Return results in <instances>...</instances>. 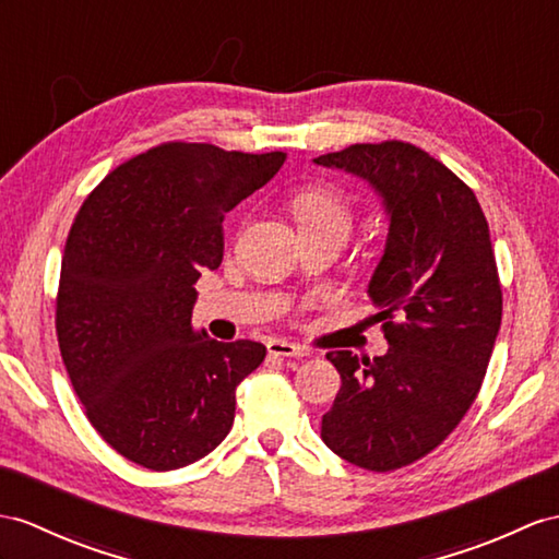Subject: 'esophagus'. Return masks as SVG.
<instances>
[{"instance_id":"obj_1","label":"esophagus","mask_w":559,"mask_h":559,"mask_svg":"<svg viewBox=\"0 0 559 559\" xmlns=\"http://www.w3.org/2000/svg\"><path fill=\"white\" fill-rule=\"evenodd\" d=\"M267 350H270V356H282V358H306V356H310V350L296 346V344H289V342H282V338H272V342H267Z\"/></svg>"}]
</instances>
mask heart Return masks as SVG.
I'll use <instances>...</instances> for the list:
<instances>
[{"label": "heart", "instance_id": "1", "mask_svg": "<svg viewBox=\"0 0 559 559\" xmlns=\"http://www.w3.org/2000/svg\"><path fill=\"white\" fill-rule=\"evenodd\" d=\"M294 215L301 233H318V229H336L348 235L350 209L346 199L332 187H306L292 201Z\"/></svg>", "mask_w": 559, "mask_h": 559}]
</instances>
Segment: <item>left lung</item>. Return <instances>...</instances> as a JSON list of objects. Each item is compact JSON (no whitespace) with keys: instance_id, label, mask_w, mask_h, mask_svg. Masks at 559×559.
<instances>
[{"instance_id":"8db88e82","label":"left lung","mask_w":559,"mask_h":559,"mask_svg":"<svg viewBox=\"0 0 559 559\" xmlns=\"http://www.w3.org/2000/svg\"><path fill=\"white\" fill-rule=\"evenodd\" d=\"M316 163L370 182L389 215L367 287L389 350L326 353L342 389L322 441L356 467L401 469L441 445L481 389L502 318L488 223L472 189L415 144H350Z\"/></svg>"}]
</instances>
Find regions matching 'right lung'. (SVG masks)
<instances>
[{
    "mask_svg": "<svg viewBox=\"0 0 559 559\" xmlns=\"http://www.w3.org/2000/svg\"><path fill=\"white\" fill-rule=\"evenodd\" d=\"M284 152L166 142L108 173L61 258L57 336L92 427L134 465L168 472L221 445L237 386L265 358L249 338L194 332V284L223 263V221Z\"/></svg>",
    "mask_w": 559,
    "mask_h": 559,
    "instance_id": "right-lung-1",
    "label": "right lung"
}]
</instances>
